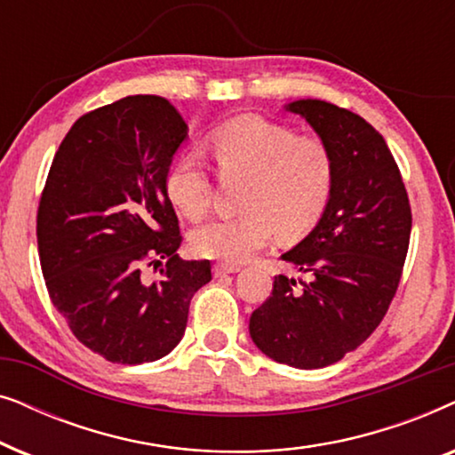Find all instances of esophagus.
Returning a JSON list of instances; mask_svg holds the SVG:
<instances>
[{
	"label": "esophagus",
	"instance_id": "esophagus-1",
	"mask_svg": "<svg viewBox=\"0 0 455 455\" xmlns=\"http://www.w3.org/2000/svg\"><path fill=\"white\" fill-rule=\"evenodd\" d=\"M242 269L240 265H234V263H217L213 267V273L217 277L220 275H228V273H238Z\"/></svg>",
	"mask_w": 455,
	"mask_h": 455
}]
</instances>
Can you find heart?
<instances>
[{
    "instance_id": "obj_1",
    "label": "heart",
    "mask_w": 455,
    "mask_h": 455,
    "mask_svg": "<svg viewBox=\"0 0 455 455\" xmlns=\"http://www.w3.org/2000/svg\"><path fill=\"white\" fill-rule=\"evenodd\" d=\"M211 153L221 178L246 180L242 215L213 220L192 232V248L204 259L240 263L273 235L300 240L321 221L335 182L331 148L319 136L296 134L260 116L234 117L211 132ZM209 172L195 151L178 155L165 173V192L188 220L211 204Z\"/></svg>"
}]
</instances>
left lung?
<instances>
[{"label": "left lung", "instance_id": "left-lung-1", "mask_svg": "<svg viewBox=\"0 0 455 455\" xmlns=\"http://www.w3.org/2000/svg\"><path fill=\"white\" fill-rule=\"evenodd\" d=\"M300 114L331 148L335 182L321 221L282 254L304 279L277 275L251 316V338L275 363L323 369L379 327L400 285L412 211L400 167L369 122L338 105L300 99Z\"/></svg>", "mask_w": 455, "mask_h": 455}]
</instances>
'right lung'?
I'll return each instance as SVG.
<instances>
[{
  "label": "right lung",
  "mask_w": 455,
  "mask_h": 455,
  "mask_svg": "<svg viewBox=\"0 0 455 455\" xmlns=\"http://www.w3.org/2000/svg\"><path fill=\"white\" fill-rule=\"evenodd\" d=\"M188 136L164 97L134 95L78 117L61 140L36 211L53 307L80 344L117 364L164 358L182 339L209 260H182L165 173ZM166 260L147 283L145 266Z\"/></svg>",
  "instance_id": "add662e5"
}]
</instances>
